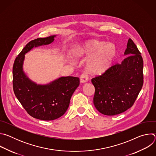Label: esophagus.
<instances>
[{
  "label": "esophagus",
  "mask_w": 156,
  "mask_h": 156,
  "mask_svg": "<svg viewBox=\"0 0 156 156\" xmlns=\"http://www.w3.org/2000/svg\"><path fill=\"white\" fill-rule=\"evenodd\" d=\"M87 80H88V76L84 73H82L80 76V83H86Z\"/></svg>",
  "instance_id": "34e87169"
}]
</instances>
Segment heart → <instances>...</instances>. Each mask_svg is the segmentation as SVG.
Segmentation results:
<instances>
[{"mask_svg":"<svg viewBox=\"0 0 156 156\" xmlns=\"http://www.w3.org/2000/svg\"><path fill=\"white\" fill-rule=\"evenodd\" d=\"M73 54L76 56L91 55L87 61L86 69L91 74L99 75L110 67L116 55V49L112 43L93 41L75 46Z\"/></svg>","mask_w":156,"mask_h":156,"instance_id":"obj_1","label":"heart"}]
</instances>
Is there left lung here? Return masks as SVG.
I'll return each mask as SVG.
<instances>
[{
    "label": "left lung",
    "instance_id": "left-lung-1",
    "mask_svg": "<svg viewBox=\"0 0 156 156\" xmlns=\"http://www.w3.org/2000/svg\"><path fill=\"white\" fill-rule=\"evenodd\" d=\"M124 54L127 57L122 63L91 79L95 87L94 106L104 115H117L131 107L143 87V60L130 38Z\"/></svg>",
    "mask_w": 156,
    "mask_h": 156
}]
</instances>
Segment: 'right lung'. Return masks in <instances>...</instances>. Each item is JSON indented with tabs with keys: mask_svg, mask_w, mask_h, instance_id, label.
I'll return each instance as SVG.
<instances>
[{
	"mask_svg": "<svg viewBox=\"0 0 156 156\" xmlns=\"http://www.w3.org/2000/svg\"><path fill=\"white\" fill-rule=\"evenodd\" d=\"M55 37H41L29 42L16 57L13 66L15 96L30 115L41 120H53L62 116L80 84L79 78L73 76L61 77L46 85L37 84L23 72L25 54L34 47L51 44Z\"/></svg>",
	"mask_w": 156,
	"mask_h": 156,
	"instance_id": "1",
	"label": "right lung"
}]
</instances>
